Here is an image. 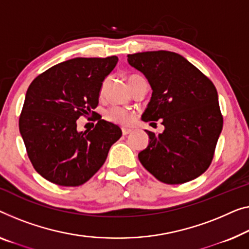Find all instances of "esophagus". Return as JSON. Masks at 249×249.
Wrapping results in <instances>:
<instances>
[{
  "label": "esophagus",
  "mask_w": 249,
  "mask_h": 249,
  "mask_svg": "<svg viewBox=\"0 0 249 249\" xmlns=\"http://www.w3.org/2000/svg\"><path fill=\"white\" fill-rule=\"evenodd\" d=\"M132 132L131 128H127V127H123L122 128V133H123V135H127L129 133Z\"/></svg>",
  "instance_id": "obj_1"
}]
</instances>
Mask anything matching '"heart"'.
Returning <instances> with one entry per match:
<instances>
[{
	"label": "heart",
	"mask_w": 249,
	"mask_h": 249,
	"mask_svg": "<svg viewBox=\"0 0 249 249\" xmlns=\"http://www.w3.org/2000/svg\"><path fill=\"white\" fill-rule=\"evenodd\" d=\"M139 78H141V76H137V75L128 76L129 86H131L133 81L139 79ZM106 118L107 121L112 122L114 124L126 126L132 123L133 120H134V115H133L131 110L123 108V107H113V108L107 110Z\"/></svg>",
	"instance_id": "b5f03b06"
}]
</instances>
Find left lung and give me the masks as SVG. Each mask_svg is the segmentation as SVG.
<instances>
[{
  "mask_svg": "<svg viewBox=\"0 0 249 249\" xmlns=\"http://www.w3.org/2000/svg\"><path fill=\"white\" fill-rule=\"evenodd\" d=\"M127 61L152 88L142 121L162 120L164 126L158 135L146 131L150 142L139 153L140 162L168 184L200 177L213 161L222 129L216 87L191 62L171 51L128 54Z\"/></svg>",
  "mask_w": 249,
  "mask_h": 249,
  "instance_id": "left-lung-1",
  "label": "left lung"
}]
</instances>
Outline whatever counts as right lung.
Masks as SVG:
<instances>
[{"instance_id": "obj_1", "label": "right lung", "mask_w": 249, "mask_h": 249, "mask_svg": "<svg viewBox=\"0 0 249 249\" xmlns=\"http://www.w3.org/2000/svg\"><path fill=\"white\" fill-rule=\"evenodd\" d=\"M117 61L116 55L73 58L29 86L18 128L33 168L46 180L65 187L87 182L120 140L122 129L101 117L91 131L77 129L78 118L97 107L103 81Z\"/></svg>"}]
</instances>
